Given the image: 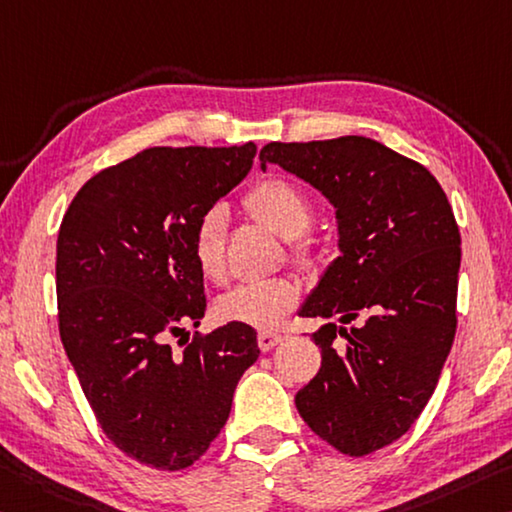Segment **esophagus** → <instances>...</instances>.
I'll use <instances>...</instances> for the list:
<instances>
[{
    "label": "esophagus",
    "instance_id": "esophagus-1",
    "mask_svg": "<svg viewBox=\"0 0 512 512\" xmlns=\"http://www.w3.org/2000/svg\"><path fill=\"white\" fill-rule=\"evenodd\" d=\"M282 339H285V337L278 335V332H266L264 330V332H259V335H257V344L266 353V351H273V348L278 346Z\"/></svg>",
    "mask_w": 512,
    "mask_h": 512
}]
</instances>
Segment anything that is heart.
Masks as SVG:
<instances>
[{
    "mask_svg": "<svg viewBox=\"0 0 512 512\" xmlns=\"http://www.w3.org/2000/svg\"><path fill=\"white\" fill-rule=\"evenodd\" d=\"M246 207L257 221H262L282 239H294L291 248L298 262H312L310 243L298 241L312 223V202L294 182L282 177L262 180L248 193ZM193 259L207 280L225 278V212L221 207L209 209L193 230ZM300 298V285L291 275L250 280L237 285L216 300V314L221 321L243 323L259 330L278 328L294 310Z\"/></svg>",
    "mask_w": 512,
    "mask_h": 512,
    "instance_id": "1",
    "label": "heart"
}]
</instances>
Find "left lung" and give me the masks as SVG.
<instances>
[{"instance_id":"obj_1","label":"left lung","mask_w":512,"mask_h":512,"mask_svg":"<svg viewBox=\"0 0 512 512\" xmlns=\"http://www.w3.org/2000/svg\"><path fill=\"white\" fill-rule=\"evenodd\" d=\"M259 164L300 177L335 207L339 257L298 310L326 321L312 332L321 369L296 408L337 451L367 456L408 433L451 351L456 218L424 166L364 136L269 143Z\"/></svg>"}]
</instances>
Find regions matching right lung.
<instances>
[{
  "instance_id": "add662e5",
  "label": "right lung",
  "mask_w": 512,
  "mask_h": 512,
  "mask_svg": "<svg viewBox=\"0 0 512 512\" xmlns=\"http://www.w3.org/2000/svg\"><path fill=\"white\" fill-rule=\"evenodd\" d=\"M239 148H150L81 186L56 241L59 332L109 440L141 465L177 472L221 433L257 332L227 323L182 353L200 326L205 280L193 230L253 168Z\"/></svg>"
}]
</instances>
